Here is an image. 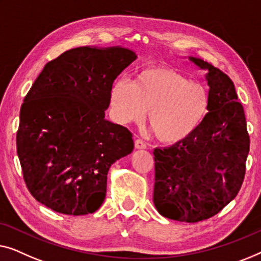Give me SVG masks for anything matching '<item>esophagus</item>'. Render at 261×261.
<instances>
[{
    "label": "esophagus",
    "instance_id": "34e87169",
    "mask_svg": "<svg viewBox=\"0 0 261 261\" xmlns=\"http://www.w3.org/2000/svg\"><path fill=\"white\" fill-rule=\"evenodd\" d=\"M135 146H136V149H139V150L148 148V145H146V143H145L144 141H142V139H136Z\"/></svg>",
    "mask_w": 261,
    "mask_h": 261
}]
</instances>
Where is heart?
I'll return each mask as SVG.
<instances>
[{"mask_svg": "<svg viewBox=\"0 0 261 261\" xmlns=\"http://www.w3.org/2000/svg\"><path fill=\"white\" fill-rule=\"evenodd\" d=\"M109 99L113 117L122 124L141 122L149 111L150 129L167 144L192 137L212 108V95L203 83L169 67L142 69L132 83L115 80Z\"/></svg>", "mask_w": 261, "mask_h": 261, "instance_id": "obj_1", "label": "heart"}]
</instances>
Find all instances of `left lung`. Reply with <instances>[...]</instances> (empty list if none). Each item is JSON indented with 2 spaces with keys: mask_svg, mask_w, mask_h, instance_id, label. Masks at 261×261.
Wrapping results in <instances>:
<instances>
[{
  "mask_svg": "<svg viewBox=\"0 0 261 261\" xmlns=\"http://www.w3.org/2000/svg\"><path fill=\"white\" fill-rule=\"evenodd\" d=\"M188 59L207 71L211 112L192 137L153 150V204L164 218L199 222L218 214L239 193L249 136L244 108L229 76L202 59Z\"/></svg>",
  "mask_w": 261,
  "mask_h": 261,
  "instance_id": "8db88e82",
  "label": "left lung"
}]
</instances>
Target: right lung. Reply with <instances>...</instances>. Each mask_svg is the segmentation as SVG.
Here are the masks:
<instances>
[{
    "label": "right lung",
    "instance_id": "right-lung-1",
    "mask_svg": "<svg viewBox=\"0 0 261 261\" xmlns=\"http://www.w3.org/2000/svg\"><path fill=\"white\" fill-rule=\"evenodd\" d=\"M137 59L120 46L78 47L49 61L25 95L16 136L34 199L66 215L104 202L110 167L134 150L132 134L105 119L110 87Z\"/></svg>",
    "mask_w": 261,
    "mask_h": 261
}]
</instances>
